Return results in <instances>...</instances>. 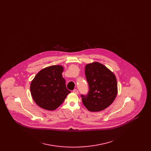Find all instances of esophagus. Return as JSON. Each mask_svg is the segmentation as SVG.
<instances>
[{
    "mask_svg": "<svg viewBox=\"0 0 151 151\" xmlns=\"http://www.w3.org/2000/svg\"><path fill=\"white\" fill-rule=\"evenodd\" d=\"M73 93H75L76 94H78L79 93V92H78V91L77 90V89H74L73 91Z\"/></svg>",
    "mask_w": 151,
    "mask_h": 151,
    "instance_id": "obj_1",
    "label": "esophagus"
}]
</instances>
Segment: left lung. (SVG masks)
I'll return each instance as SVG.
<instances>
[{
    "instance_id": "obj_1",
    "label": "left lung",
    "mask_w": 151,
    "mask_h": 151,
    "mask_svg": "<svg viewBox=\"0 0 151 151\" xmlns=\"http://www.w3.org/2000/svg\"><path fill=\"white\" fill-rule=\"evenodd\" d=\"M85 73L89 91L86 96L81 95L84 105L90 111L105 109L113 102L118 93L114 73L97 62L86 65Z\"/></svg>"
}]
</instances>
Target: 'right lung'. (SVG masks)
<instances>
[{"mask_svg":"<svg viewBox=\"0 0 151 151\" xmlns=\"http://www.w3.org/2000/svg\"><path fill=\"white\" fill-rule=\"evenodd\" d=\"M64 68L60 65L46 67L37 73L31 82L30 89L36 104L47 110H54L71 93L63 78Z\"/></svg>","mask_w":151,"mask_h":151,"instance_id":"obj_1","label":"right lung"}]
</instances>
